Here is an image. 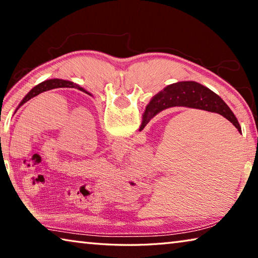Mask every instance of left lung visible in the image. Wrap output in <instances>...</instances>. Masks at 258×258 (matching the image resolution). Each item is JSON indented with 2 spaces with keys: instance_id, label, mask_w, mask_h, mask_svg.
<instances>
[{
  "instance_id": "obj_1",
  "label": "left lung",
  "mask_w": 258,
  "mask_h": 258,
  "mask_svg": "<svg viewBox=\"0 0 258 258\" xmlns=\"http://www.w3.org/2000/svg\"><path fill=\"white\" fill-rule=\"evenodd\" d=\"M59 87H74V89H78L80 91H82V92L87 93L84 89H82V87L77 86L76 84H74L73 82L63 81V80H56V78H54V80H49V81L43 82V83H41V84H38V85L35 86L34 89L30 90L29 93L26 95V97L23 99V101L20 102L18 108L23 106L24 103L27 102L28 100H30V99L34 98V97H36V95H38L40 93L45 92V91H49V90L59 89ZM18 108H17V109H18Z\"/></svg>"
}]
</instances>
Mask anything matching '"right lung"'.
I'll use <instances>...</instances> for the list:
<instances>
[{"label":"right lung","mask_w":258,"mask_h":258,"mask_svg":"<svg viewBox=\"0 0 258 258\" xmlns=\"http://www.w3.org/2000/svg\"><path fill=\"white\" fill-rule=\"evenodd\" d=\"M171 107H189L220 113L241 132V127L228 104L213 91L196 82H178L165 87L161 92L155 95L143 113L140 131L145 128L155 115Z\"/></svg>","instance_id":"obj_1"}]
</instances>
